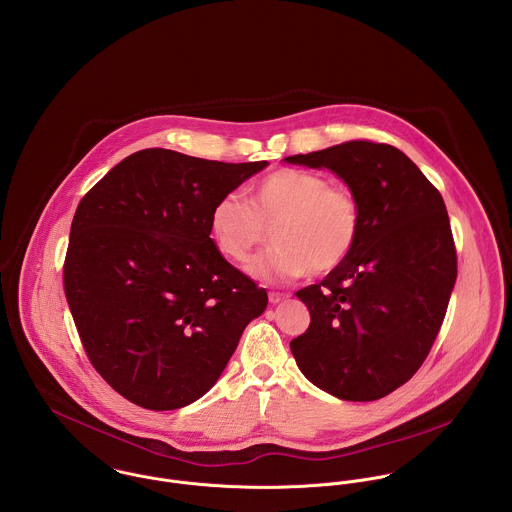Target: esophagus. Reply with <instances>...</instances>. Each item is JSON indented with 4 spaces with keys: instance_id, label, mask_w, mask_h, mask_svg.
I'll return each instance as SVG.
<instances>
[{
    "instance_id": "esophagus-1",
    "label": "esophagus",
    "mask_w": 512,
    "mask_h": 512,
    "mask_svg": "<svg viewBox=\"0 0 512 512\" xmlns=\"http://www.w3.org/2000/svg\"><path fill=\"white\" fill-rule=\"evenodd\" d=\"M270 303L272 305H278V303H282V301H286L288 299V295L286 293H278V292H270Z\"/></svg>"
}]
</instances>
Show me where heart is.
<instances>
[{"label":"heart","instance_id":"heart-1","mask_svg":"<svg viewBox=\"0 0 512 512\" xmlns=\"http://www.w3.org/2000/svg\"><path fill=\"white\" fill-rule=\"evenodd\" d=\"M211 236L220 254L244 264L266 240V256L248 272L266 282L325 276L353 252L361 232V209L351 191L303 169H278L246 189V201L226 193L211 209Z\"/></svg>","mask_w":512,"mask_h":512}]
</instances>
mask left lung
Here are the masks:
<instances>
[{
	"label": "left lung",
	"instance_id": "1",
	"mask_svg": "<svg viewBox=\"0 0 512 512\" xmlns=\"http://www.w3.org/2000/svg\"><path fill=\"white\" fill-rule=\"evenodd\" d=\"M284 161L329 169L361 209L349 258L295 293L311 323L290 343L293 359L339 400H378L416 374L443 323L457 278L445 203L418 165L386 144L347 142Z\"/></svg>",
	"mask_w": 512,
	"mask_h": 512
}]
</instances>
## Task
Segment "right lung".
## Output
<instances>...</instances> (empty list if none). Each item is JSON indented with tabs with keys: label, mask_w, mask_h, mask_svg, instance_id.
<instances>
[{
	"label": "right lung",
	"mask_w": 512,
	"mask_h": 512,
	"mask_svg": "<svg viewBox=\"0 0 512 512\" xmlns=\"http://www.w3.org/2000/svg\"><path fill=\"white\" fill-rule=\"evenodd\" d=\"M268 161L142 149L80 201L65 293L90 363L124 398L177 410L205 396L268 293L211 238V209Z\"/></svg>",
	"instance_id": "add662e5"
}]
</instances>
